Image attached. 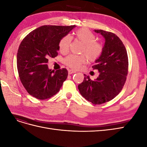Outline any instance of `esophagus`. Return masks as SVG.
I'll return each instance as SVG.
<instances>
[{"mask_svg": "<svg viewBox=\"0 0 147 147\" xmlns=\"http://www.w3.org/2000/svg\"><path fill=\"white\" fill-rule=\"evenodd\" d=\"M68 72H69V74H74V73H75L76 72H75V70H71V69H70V70H68Z\"/></svg>", "mask_w": 147, "mask_h": 147, "instance_id": "obj_1", "label": "esophagus"}]
</instances>
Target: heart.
Returning a JSON list of instances; mask_svg holds the SVG:
<instances>
[{"instance_id": "heart-1", "label": "heart", "mask_w": 147, "mask_h": 147, "mask_svg": "<svg viewBox=\"0 0 147 147\" xmlns=\"http://www.w3.org/2000/svg\"><path fill=\"white\" fill-rule=\"evenodd\" d=\"M74 37L83 43L81 53L84 55H70L65 57L64 63L73 69H78L82 64L86 63L88 59L91 62H94L98 59L103 52V46L99 42L96 41V35L91 31L87 29L82 28L75 31ZM71 44L70 36L64 37L61 39L59 47L61 52L65 53L68 52Z\"/></svg>"}]
</instances>
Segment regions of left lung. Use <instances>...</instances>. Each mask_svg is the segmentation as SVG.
Masks as SVG:
<instances>
[{"mask_svg": "<svg viewBox=\"0 0 147 147\" xmlns=\"http://www.w3.org/2000/svg\"><path fill=\"white\" fill-rule=\"evenodd\" d=\"M94 31L105 39L102 54L92 66L99 75L92 80L84 74V80L78 88L84 99L99 105L112 100L121 92L126 80L129 64L126 49L117 35L100 29Z\"/></svg>", "mask_w": 147, "mask_h": 147, "instance_id": "8db88e82", "label": "left lung"}]
</instances>
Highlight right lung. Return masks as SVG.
Returning <instances> with one entry per match:
<instances>
[{
	"label": "right lung",
	"mask_w": 147,
	"mask_h": 147,
	"mask_svg": "<svg viewBox=\"0 0 147 147\" xmlns=\"http://www.w3.org/2000/svg\"><path fill=\"white\" fill-rule=\"evenodd\" d=\"M75 26H42L23 38L17 53V69L21 83L30 95L40 100L56 94L68 75L66 69L48 67L49 57L57 56L61 39Z\"/></svg>",
	"instance_id": "obj_1"
}]
</instances>
